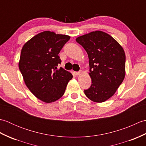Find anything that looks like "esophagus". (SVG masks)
<instances>
[{"label":"esophagus","mask_w":146,"mask_h":146,"mask_svg":"<svg viewBox=\"0 0 146 146\" xmlns=\"http://www.w3.org/2000/svg\"><path fill=\"white\" fill-rule=\"evenodd\" d=\"M81 73H82V71H77V72H75V75L78 76V75H80Z\"/></svg>","instance_id":"obj_1"}]
</instances>
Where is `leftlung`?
Returning <instances> with one entry per match:
<instances>
[{"instance_id":"1","label":"left lung","mask_w":146,"mask_h":146,"mask_svg":"<svg viewBox=\"0 0 146 146\" xmlns=\"http://www.w3.org/2000/svg\"><path fill=\"white\" fill-rule=\"evenodd\" d=\"M88 56L92 85L84 91L97 103L114 95L125 75V54L119 42L108 34L95 31L76 39Z\"/></svg>"}]
</instances>
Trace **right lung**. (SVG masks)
<instances>
[{"instance_id":"right-lung-1","label":"right lung","mask_w":146,"mask_h":146,"mask_svg":"<svg viewBox=\"0 0 146 146\" xmlns=\"http://www.w3.org/2000/svg\"><path fill=\"white\" fill-rule=\"evenodd\" d=\"M70 36L46 31L35 36L22 48L19 68L24 83L41 101L51 103L63 95L70 72L60 68L58 54Z\"/></svg>"}]
</instances>
